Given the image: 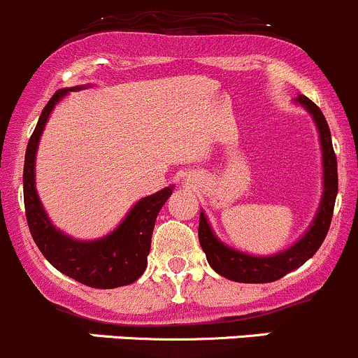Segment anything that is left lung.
<instances>
[{
    "label": "left lung",
    "instance_id": "1",
    "mask_svg": "<svg viewBox=\"0 0 358 358\" xmlns=\"http://www.w3.org/2000/svg\"><path fill=\"white\" fill-rule=\"evenodd\" d=\"M294 103L303 106L310 113L317 132H319L320 150H322V196H320L319 208H317L314 220L305 231V234L296 243H293L289 248L272 253V255H252V253L239 252V250L220 241L213 233L205 212L201 210L200 226H198L200 245L203 248L210 267L229 281L250 282V285L278 281L282 275L312 259L319 246L322 245L327 231H329L334 201H336L338 194V164L333 150V141H331L329 125H327L319 106L307 96L298 94L294 98Z\"/></svg>",
    "mask_w": 358,
    "mask_h": 358
}]
</instances>
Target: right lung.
I'll return each mask as SVG.
<instances>
[{"label": "right lung", "mask_w": 358, "mask_h": 358, "mask_svg": "<svg viewBox=\"0 0 358 358\" xmlns=\"http://www.w3.org/2000/svg\"><path fill=\"white\" fill-rule=\"evenodd\" d=\"M90 86H76L58 90L48 101L39 117L38 125L29 139L24 162V203L29 231L41 250L44 259L57 271L83 285L99 289H112L134 282L148 265L152 234L158 212L172 194L174 186L141 198L132 205L122 222L106 236L98 239H76L53 226L36 189V153L44 125L55 106L70 91Z\"/></svg>", "instance_id": "1"}]
</instances>
